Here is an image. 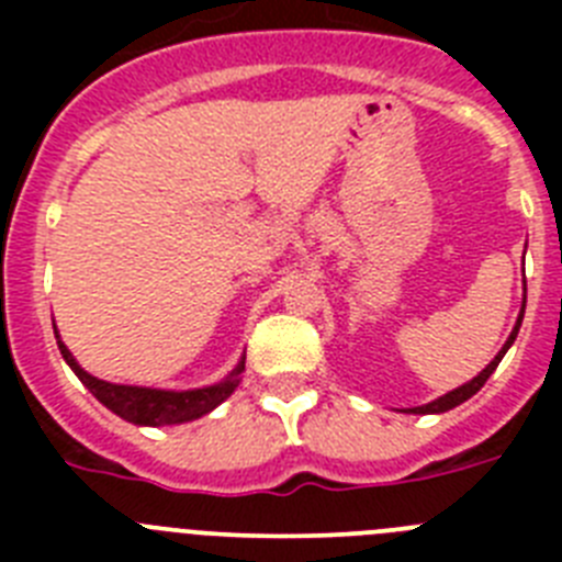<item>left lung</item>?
<instances>
[{
  "instance_id": "obj_1",
  "label": "left lung",
  "mask_w": 562,
  "mask_h": 562,
  "mask_svg": "<svg viewBox=\"0 0 562 562\" xmlns=\"http://www.w3.org/2000/svg\"><path fill=\"white\" fill-rule=\"evenodd\" d=\"M524 310H526V295H524ZM524 310H520V317H518V326H515L513 329V335H509V340L504 342V349L498 351V355H495V360L490 362V366H486L484 371H481L479 376H473V380L467 382V385H461V389H456V391H450V394H445V396H439V400H434V402H428V405H422V408H411L408 414H445V411H450V408H456V405H461V402L464 400H470V396L473 394H479L481 389H484V382L490 380V374H493L495 369H498V362H501V357L506 355V349H509V346H513L515 342V337H518V329H520V321H524Z\"/></svg>"
}]
</instances>
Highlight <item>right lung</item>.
I'll return each instance as SVG.
<instances>
[{"mask_svg":"<svg viewBox=\"0 0 562 562\" xmlns=\"http://www.w3.org/2000/svg\"><path fill=\"white\" fill-rule=\"evenodd\" d=\"M58 349H61L64 360L69 362V369L76 371L78 380L87 385L98 400L106 405L109 411H114L117 416H123L126 422L134 425H182V422L200 419L207 411H213L220 402H225L227 396L236 391L238 374L245 371V362H238V369L227 376L220 385H211V389H196V391H157V389H137V385H112V382H103L98 376L87 374V371L72 360L69 349L58 340Z\"/></svg>","mask_w":562,"mask_h":562,"instance_id":"obj_1","label":"right lung"}]
</instances>
